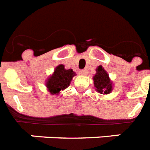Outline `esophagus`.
I'll return each mask as SVG.
<instances>
[{
  "instance_id": "obj_1",
  "label": "esophagus",
  "mask_w": 150,
  "mask_h": 150,
  "mask_svg": "<svg viewBox=\"0 0 150 150\" xmlns=\"http://www.w3.org/2000/svg\"><path fill=\"white\" fill-rule=\"evenodd\" d=\"M87 73H88V70L86 69H84L80 71V74H81V75H86Z\"/></svg>"
}]
</instances>
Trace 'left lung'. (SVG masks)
<instances>
[{"label": "left lung", "instance_id": "left-lung-1", "mask_svg": "<svg viewBox=\"0 0 150 150\" xmlns=\"http://www.w3.org/2000/svg\"><path fill=\"white\" fill-rule=\"evenodd\" d=\"M93 81L96 90L100 92L101 94H109L112 91V86L109 75L101 65L96 69V74L93 77Z\"/></svg>", "mask_w": 150, "mask_h": 150}]
</instances>
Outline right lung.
<instances>
[{"label":"right lung","mask_w":150,"mask_h":150,"mask_svg":"<svg viewBox=\"0 0 150 150\" xmlns=\"http://www.w3.org/2000/svg\"><path fill=\"white\" fill-rule=\"evenodd\" d=\"M75 75L72 69H64L63 64L58 65L54 74L47 79L46 86L51 94H58L61 90H64L69 86L71 79Z\"/></svg>","instance_id":"right-lung-1"}]
</instances>
